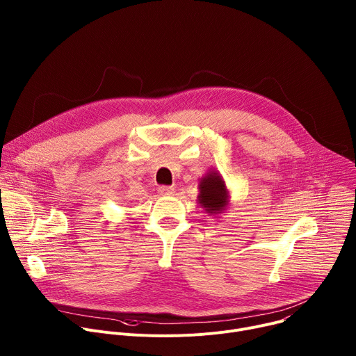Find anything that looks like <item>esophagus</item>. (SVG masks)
Segmentation results:
<instances>
[{"instance_id": "esophagus-1", "label": "esophagus", "mask_w": 356, "mask_h": 356, "mask_svg": "<svg viewBox=\"0 0 356 356\" xmlns=\"http://www.w3.org/2000/svg\"><path fill=\"white\" fill-rule=\"evenodd\" d=\"M158 193H159L161 195H173V194H175V188L170 187V186H161V187L158 188Z\"/></svg>"}]
</instances>
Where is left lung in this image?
Masks as SVG:
<instances>
[{
    "label": "left lung",
    "mask_w": 356,
    "mask_h": 356,
    "mask_svg": "<svg viewBox=\"0 0 356 356\" xmlns=\"http://www.w3.org/2000/svg\"><path fill=\"white\" fill-rule=\"evenodd\" d=\"M229 190L221 173L210 169L198 181L197 202L209 216L218 217L229 206Z\"/></svg>",
    "instance_id": "8db88e82"
}]
</instances>
